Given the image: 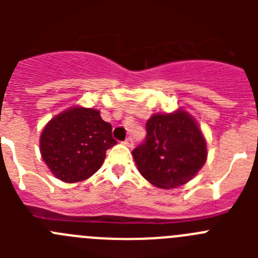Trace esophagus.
Here are the masks:
<instances>
[{
  "label": "esophagus",
  "mask_w": 258,
  "mask_h": 258,
  "mask_svg": "<svg viewBox=\"0 0 258 258\" xmlns=\"http://www.w3.org/2000/svg\"><path fill=\"white\" fill-rule=\"evenodd\" d=\"M124 145L125 146H127V147H129V149H132V147H133V138H132V137H127L126 140L124 141Z\"/></svg>",
  "instance_id": "1"
}]
</instances>
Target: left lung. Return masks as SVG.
<instances>
[{"mask_svg": "<svg viewBox=\"0 0 258 258\" xmlns=\"http://www.w3.org/2000/svg\"><path fill=\"white\" fill-rule=\"evenodd\" d=\"M146 131V140L132 154L141 174L156 187L168 190L187 183L206 164V138L183 109L155 113Z\"/></svg>", "mask_w": 258, "mask_h": 258, "instance_id": "8db88e82", "label": "left lung"}]
</instances>
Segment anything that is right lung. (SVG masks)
I'll return each instance as SVG.
<instances>
[{"label":"right lung","mask_w":258,"mask_h":258,"mask_svg":"<svg viewBox=\"0 0 258 258\" xmlns=\"http://www.w3.org/2000/svg\"><path fill=\"white\" fill-rule=\"evenodd\" d=\"M112 126L94 108L71 107L51 118L40 138L41 156L51 173L74 183L92 177L116 145Z\"/></svg>","instance_id":"obj_1"}]
</instances>
